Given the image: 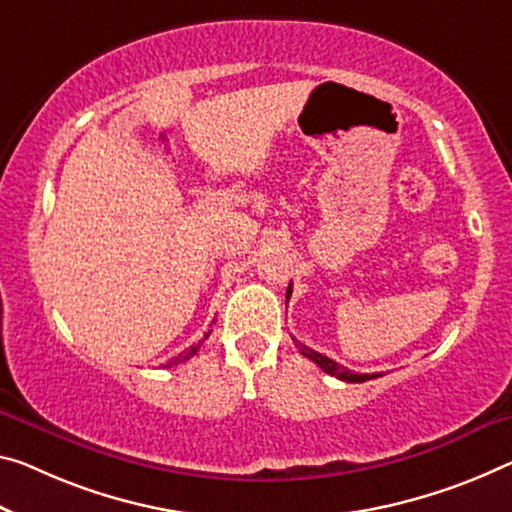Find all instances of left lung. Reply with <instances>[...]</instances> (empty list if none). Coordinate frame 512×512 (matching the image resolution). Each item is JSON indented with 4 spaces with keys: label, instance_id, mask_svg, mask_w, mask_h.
I'll list each match as a JSON object with an SVG mask.
<instances>
[{
    "label": "left lung",
    "instance_id": "obj_1",
    "mask_svg": "<svg viewBox=\"0 0 512 512\" xmlns=\"http://www.w3.org/2000/svg\"><path fill=\"white\" fill-rule=\"evenodd\" d=\"M288 293H290V286H288ZM288 293H286V295H288ZM297 348H300L302 355L309 357V359L313 361V364H318V366L322 368V371L329 373V375H334V377H338V380H343V382H366V380H375V377H382V375H377V373H364V375L352 373V371H348V368H343L341 364H336L334 359L320 355V352L306 348V345H302V343H297Z\"/></svg>",
    "mask_w": 512,
    "mask_h": 512
}]
</instances>
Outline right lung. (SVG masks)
<instances>
[{"label": "right lung", "instance_id": "add662e5", "mask_svg": "<svg viewBox=\"0 0 512 512\" xmlns=\"http://www.w3.org/2000/svg\"><path fill=\"white\" fill-rule=\"evenodd\" d=\"M210 336V332L206 334V338ZM201 343L203 341H199V343H194V345H190V348H187V350H183V352H180V355L178 357H171L169 361H167V364H164V368H171V366H176V364H183V361H187V359H190V357H194L196 355V352H199V348H201Z\"/></svg>", "mask_w": 512, "mask_h": 512}]
</instances>
